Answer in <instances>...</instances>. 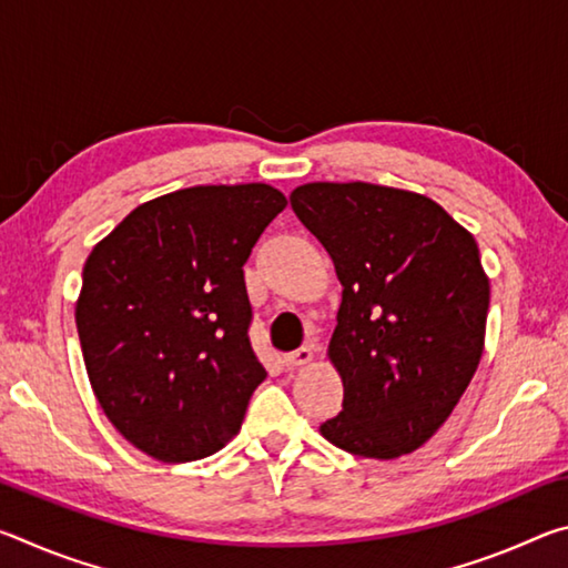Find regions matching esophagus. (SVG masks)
<instances>
[{"label": "esophagus", "mask_w": 568, "mask_h": 568, "mask_svg": "<svg viewBox=\"0 0 568 568\" xmlns=\"http://www.w3.org/2000/svg\"><path fill=\"white\" fill-rule=\"evenodd\" d=\"M313 361V351L311 348H297L293 353H285L283 355V363L287 371H295V368H303V365H307Z\"/></svg>", "instance_id": "esophagus-1"}]
</instances>
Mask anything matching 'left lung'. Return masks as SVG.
I'll list each match as a JSON object with an SVG mask.
<instances>
[{
    "instance_id": "8db88e82",
    "label": "left lung",
    "mask_w": 568,
    "mask_h": 568,
    "mask_svg": "<svg viewBox=\"0 0 568 568\" xmlns=\"http://www.w3.org/2000/svg\"><path fill=\"white\" fill-rule=\"evenodd\" d=\"M291 205L343 285L328 343L343 410L321 434L353 456H406L444 426L484 353L476 240L430 197L371 182H307Z\"/></svg>"
}]
</instances>
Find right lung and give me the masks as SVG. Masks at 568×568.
I'll return each mask as SVG.
<instances>
[{"mask_svg": "<svg viewBox=\"0 0 568 568\" xmlns=\"http://www.w3.org/2000/svg\"><path fill=\"white\" fill-rule=\"evenodd\" d=\"M287 205L265 182L197 185L132 210L84 263L74 305L104 416L162 464L213 456L265 368L250 348L243 265Z\"/></svg>", "mask_w": 568, "mask_h": 568, "instance_id": "right-lung-1", "label": "right lung"}]
</instances>
